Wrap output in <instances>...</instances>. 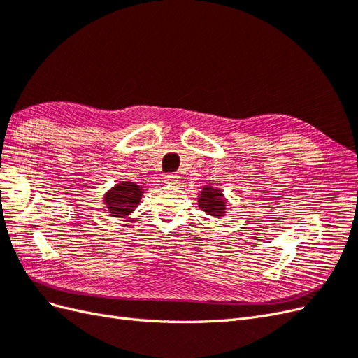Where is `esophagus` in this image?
<instances>
[{
	"instance_id": "esophagus-1",
	"label": "esophagus",
	"mask_w": 358,
	"mask_h": 358,
	"mask_svg": "<svg viewBox=\"0 0 358 358\" xmlns=\"http://www.w3.org/2000/svg\"><path fill=\"white\" fill-rule=\"evenodd\" d=\"M179 175H175V173H167V175L164 176V180L167 182V183H170V185H175V183H178L179 182Z\"/></svg>"
}]
</instances>
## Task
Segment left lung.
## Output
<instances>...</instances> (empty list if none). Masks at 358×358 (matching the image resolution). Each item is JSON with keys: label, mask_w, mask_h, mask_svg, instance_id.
<instances>
[{"label": "left lung", "mask_w": 358, "mask_h": 358, "mask_svg": "<svg viewBox=\"0 0 358 358\" xmlns=\"http://www.w3.org/2000/svg\"><path fill=\"white\" fill-rule=\"evenodd\" d=\"M225 206L227 201L224 199V194L220 189L212 188L210 185L203 188L199 197V208L201 210L213 216V218H222L225 215Z\"/></svg>", "instance_id": "8db88e82"}]
</instances>
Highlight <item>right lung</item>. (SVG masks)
Wrapping results in <instances>:
<instances>
[{"instance_id":"1","label":"right lung","mask_w":358,"mask_h":358,"mask_svg":"<svg viewBox=\"0 0 358 358\" xmlns=\"http://www.w3.org/2000/svg\"><path fill=\"white\" fill-rule=\"evenodd\" d=\"M143 189L134 182H122L106 192L104 204L113 218H127L140 203Z\"/></svg>"}]
</instances>
